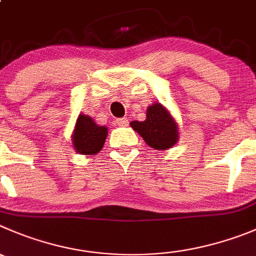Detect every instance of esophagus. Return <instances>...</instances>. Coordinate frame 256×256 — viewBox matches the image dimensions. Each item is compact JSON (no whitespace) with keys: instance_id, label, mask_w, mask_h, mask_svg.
Listing matches in <instances>:
<instances>
[{"instance_id":"obj_1","label":"esophagus","mask_w":256,"mask_h":256,"mask_svg":"<svg viewBox=\"0 0 256 256\" xmlns=\"http://www.w3.org/2000/svg\"><path fill=\"white\" fill-rule=\"evenodd\" d=\"M116 124H118V126H126V124H128V119H126V118L116 119Z\"/></svg>"}]
</instances>
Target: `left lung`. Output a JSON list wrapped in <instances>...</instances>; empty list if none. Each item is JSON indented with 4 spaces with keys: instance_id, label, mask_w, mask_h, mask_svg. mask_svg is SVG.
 I'll use <instances>...</instances> for the list:
<instances>
[{
    "instance_id": "left-lung-1",
    "label": "left lung",
    "mask_w": 256,
    "mask_h": 256,
    "mask_svg": "<svg viewBox=\"0 0 256 256\" xmlns=\"http://www.w3.org/2000/svg\"><path fill=\"white\" fill-rule=\"evenodd\" d=\"M130 126L154 150H168L178 140L176 120L160 103L148 106L146 120L130 122Z\"/></svg>"
}]
</instances>
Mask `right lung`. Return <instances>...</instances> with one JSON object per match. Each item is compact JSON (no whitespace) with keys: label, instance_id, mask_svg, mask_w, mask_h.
Here are the masks:
<instances>
[{"label":"right lung","instance_id":"obj_1","mask_svg":"<svg viewBox=\"0 0 256 256\" xmlns=\"http://www.w3.org/2000/svg\"><path fill=\"white\" fill-rule=\"evenodd\" d=\"M108 128L106 126H98L90 116L80 114L72 136V146L80 154H96L103 148Z\"/></svg>","mask_w":256,"mask_h":256}]
</instances>
